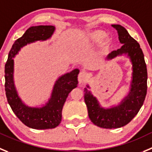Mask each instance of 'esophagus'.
<instances>
[{
	"instance_id": "esophagus-1",
	"label": "esophagus",
	"mask_w": 152,
	"mask_h": 152,
	"mask_svg": "<svg viewBox=\"0 0 152 152\" xmlns=\"http://www.w3.org/2000/svg\"><path fill=\"white\" fill-rule=\"evenodd\" d=\"M88 75L85 71L80 72L78 76V80L79 83H85L88 80Z\"/></svg>"
}]
</instances>
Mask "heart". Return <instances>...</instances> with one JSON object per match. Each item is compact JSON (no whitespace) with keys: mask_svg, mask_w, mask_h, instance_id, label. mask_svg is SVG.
Instances as JSON below:
<instances>
[{"mask_svg":"<svg viewBox=\"0 0 152 152\" xmlns=\"http://www.w3.org/2000/svg\"><path fill=\"white\" fill-rule=\"evenodd\" d=\"M104 36V34L101 31H96L94 33L92 34L91 35V39H93V40H97V39H101L102 37H103Z\"/></svg>","mask_w":152,"mask_h":152,"instance_id":"1","label":"heart"}]
</instances>
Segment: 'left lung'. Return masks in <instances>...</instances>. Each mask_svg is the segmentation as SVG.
Returning a JSON list of instances; mask_svg holds the SVG:
<instances>
[{
    "label": "left lung",
    "mask_w": 152,
    "mask_h": 152,
    "mask_svg": "<svg viewBox=\"0 0 152 152\" xmlns=\"http://www.w3.org/2000/svg\"><path fill=\"white\" fill-rule=\"evenodd\" d=\"M118 34L120 49L110 52L106 58L111 61L124 56L132 64L131 80L129 91L117 104L104 107L93 95L89 85L84 88L85 102L89 118L94 124L106 129L119 128L128 124L140 111L147 92V69L144 55L140 44L130 37L127 30L120 25H113Z\"/></svg>",
    "instance_id": "1"
}]
</instances>
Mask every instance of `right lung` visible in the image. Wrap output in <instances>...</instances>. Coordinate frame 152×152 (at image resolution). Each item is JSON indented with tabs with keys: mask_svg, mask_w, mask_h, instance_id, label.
<instances>
[{
	"mask_svg": "<svg viewBox=\"0 0 152 152\" xmlns=\"http://www.w3.org/2000/svg\"><path fill=\"white\" fill-rule=\"evenodd\" d=\"M55 31L52 25H39L28 28L15 41L5 64V91L8 103L18 119L30 128L47 130L60 124L62 109L68 94L77 86L79 69L59 76L55 81L49 100L40 106H31L24 103L18 95L14 81V58L28 44L49 39Z\"/></svg>",
	"mask_w": 152,
	"mask_h": 152,
	"instance_id": "obj_1",
	"label": "right lung"
}]
</instances>
